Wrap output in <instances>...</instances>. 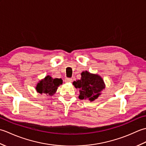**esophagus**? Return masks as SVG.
Listing matches in <instances>:
<instances>
[{
    "instance_id": "34e87169",
    "label": "esophagus",
    "mask_w": 146,
    "mask_h": 146,
    "mask_svg": "<svg viewBox=\"0 0 146 146\" xmlns=\"http://www.w3.org/2000/svg\"><path fill=\"white\" fill-rule=\"evenodd\" d=\"M73 81L72 78H65L64 80V82L66 83H69V82H71Z\"/></svg>"
}]
</instances>
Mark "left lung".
Instances as JSON below:
<instances>
[{
    "label": "left lung",
    "mask_w": 146,
    "mask_h": 146,
    "mask_svg": "<svg viewBox=\"0 0 146 146\" xmlns=\"http://www.w3.org/2000/svg\"><path fill=\"white\" fill-rule=\"evenodd\" d=\"M81 79L73 83L76 88L80 89V100L94 101L101 94L105 87L104 80L97 74H92L88 71H83Z\"/></svg>",
    "instance_id": "obj_1"
}]
</instances>
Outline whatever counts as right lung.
Returning a JSON list of instances; mask_svg holds the SVG:
<instances>
[{"label": "right lung", "mask_w": 146, "mask_h": 146, "mask_svg": "<svg viewBox=\"0 0 146 146\" xmlns=\"http://www.w3.org/2000/svg\"><path fill=\"white\" fill-rule=\"evenodd\" d=\"M63 83L61 78H52L49 75L46 76L44 79L37 84L36 90L39 94H44L46 95H53L56 92L58 87Z\"/></svg>", "instance_id": "add662e5"}]
</instances>
